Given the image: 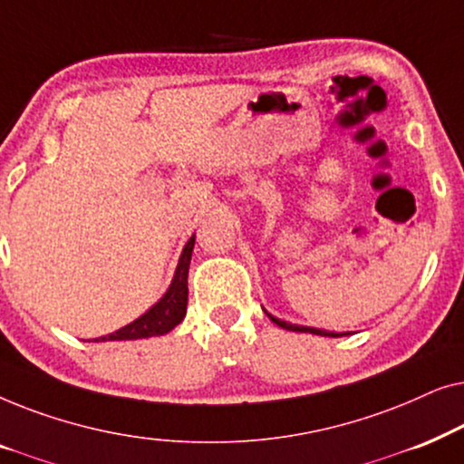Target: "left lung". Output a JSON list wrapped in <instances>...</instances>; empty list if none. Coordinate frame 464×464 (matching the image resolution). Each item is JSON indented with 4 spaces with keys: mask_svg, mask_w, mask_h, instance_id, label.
Returning <instances> with one entry per match:
<instances>
[{
    "mask_svg": "<svg viewBox=\"0 0 464 464\" xmlns=\"http://www.w3.org/2000/svg\"><path fill=\"white\" fill-rule=\"evenodd\" d=\"M268 314V313H266ZM270 316V321L272 323H276L278 327H283V329H289V332H302V334H314V335H329V338H340V335H346V334H334V332H323V329H314V327H302V325H291V323H287V321H281V319H276V316H272V314H268Z\"/></svg>",
    "mask_w": 464,
    "mask_h": 464,
    "instance_id": "1",
    "label": "left lung"
}]
</instances>
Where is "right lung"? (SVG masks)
<instances>
[{
  "mask_svg": "<svg viewBox=\"0 0 464 464\" xmlns=\"http://www.w3.org/2000/svg\"><path fill=\"white\" fill-rule=\"evenodd\" d=\"M194 240H196V234H192V238L188 240L186 246H183L173 283H170L167 294L158 300V304H154L148 313L129 323V325H124L122 329H118V332H113L110 335L94 338L92 342L151 338V335L169 334L175 325H179L183 316H186V308H188V270H189V259H192V251H194Z\"/></svg>",
  "mask_w": 464,
  "mask_h": 464,
  "instance_id": "obj_1",
  "label": "right lung"
}]
</instances>
